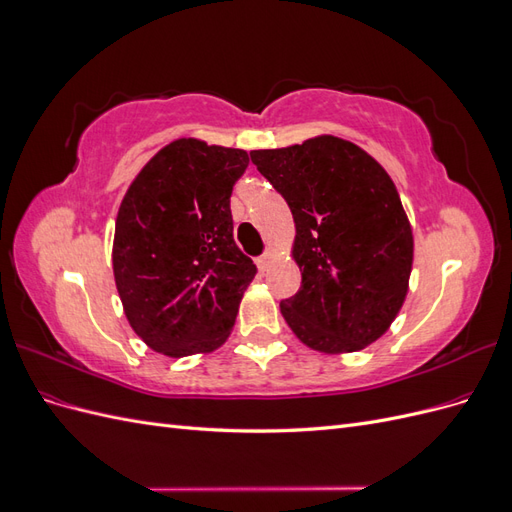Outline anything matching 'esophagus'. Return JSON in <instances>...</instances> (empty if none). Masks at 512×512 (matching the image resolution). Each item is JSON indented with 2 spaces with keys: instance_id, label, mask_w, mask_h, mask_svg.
Returning a JSON list of instances; mask_svg holds the SVG:
<instances>
[{
  "instance_id": "obj_1",
  "label": "esophagus",
  "mask_w": 512,
  "mask_h": 512,
  "mask_svg": "<svg viewBox=\"0 0 512 512\" xmlns=\"http://www.w3.org/2000/svg\"><path fill=\"white\" fill-rule=\"evenodd\" d=\"M273 260H275V254L271 252V250H267L265 254H262L256 262H258V269L260 271H269V267L273 265Z\"/></svg>"
}]
</instances>
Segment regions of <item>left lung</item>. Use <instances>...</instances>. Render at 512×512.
I'll return each instance as SVG.
<instances>
[{"instance_id": "8db88e82", "label": "left lung", "mask_w": 512, "mask_h": 512, "mask_svg": "<svg viewBox=\"0 0 512 512\" xmlns=\"http://www.w3.org/2000/svg\"><path fill=\"white\" fill-rule=\"evenodd\" d=\"M292 211V258L301 288L280 303L305 346L327 354L363 350L406 301L414 258L408 215L389 173L344 138L250 151Z\"/></svg>"}]
</instances>
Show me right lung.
<instances>
[{
  "instance_id": "obj_1",
  "label": "right lung",
  "mask_w": 512,
  "mask_h": 512,
  "mask_svg": "<svg viewBox=\"0 0 512 512\" xmlns=\"http://www.w3.org/2000/svg\"><path fill=\"white\" fill-rule=\"evenodd\" d=\"M243 149L177 138L153 156L121 200L113 273L134 333L160 354L218 350L256 265L232 237L230 194Z\"/></svg>"
}]
</instances>
